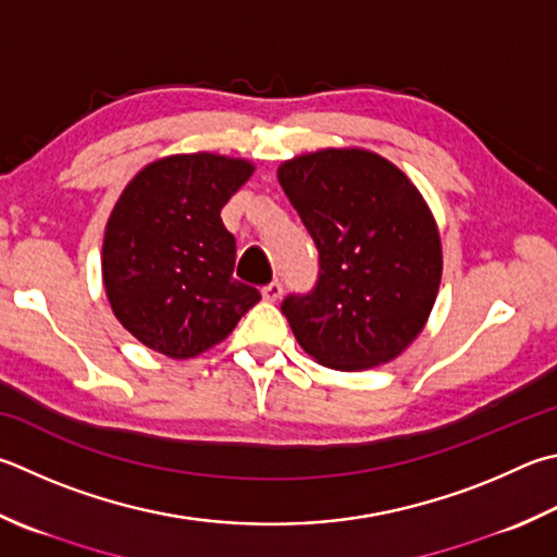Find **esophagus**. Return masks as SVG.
<instances>
[{"label":"esophagus","mask_w":557,"mask_h":557,"mask_svg":"<svg viewBox=\"0 0 557 557\" xmlns=\"http://www.w3.org/2000/svg\"><path fill=\"white\" fill-rule=\"evenodd\" d=\"M282 297V285L280 282H270L268 287H262V299L265 301H277Z\"/></svg>","instance_id":"obj_1"}]
</instances>
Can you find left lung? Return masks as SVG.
<instances>
[{"mask_svg":"<svg viewBox=\"0 0 557 557\" xmlns=\"http://www.w3.org/2000/svg\"><path fill=\"white\" fill-rule=\"evenodd\" d=\"M277 180L319 248V282L282 301L292 333L321 366L356 372L401 356L436 305V219L401 170L366 148L285 160Z\"/></svg>","mask_w":557,"mask_h":557,"instance_id":"8db88e82","label":"left lung"}]
</instances>
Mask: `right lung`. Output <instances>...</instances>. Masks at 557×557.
<instances>
[{
	"mask_svg": "<svg viewBox=\"0 0 557 557\" xmlns=\"http://www.w3.org/2000/svg\"><path fill=\"white\" fill-rule=\"evenodd\" d=\"M256 173L244 158L180 153L146 165L111 209L102 280L131 336L173 360L214 348L260 301L234 280L236 238L221 209Z\"/></svg>",
	"mask_w": 557,
	"mask_h": 557,
	"instance_id": "1",
	"label": "right lung"
}]
</instances>
